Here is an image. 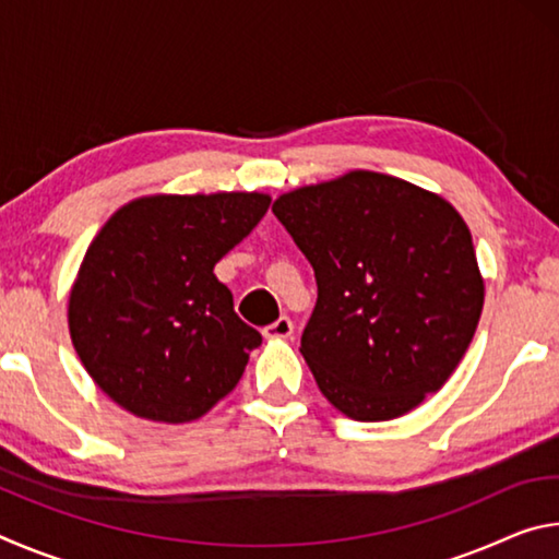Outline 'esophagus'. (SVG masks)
I'll return each mask as SVG.
<instances>
[{
	"mask_svg": "<svg viewBox=\"0 0 559 559\" xmlns=\"http://www.w3.org/2000/svg\"><path fill=\"white\" fill-rule=\"evenodd\" d=\"M263 335L269 340H288L293 335V320L288 316H281L276 323L263 328Z\"/></svg>",
	"mask_w": 559,
	"mask_h": 559,
	"instance_id": "34e87169",
	"label": "esophagus"
}]
</instances>
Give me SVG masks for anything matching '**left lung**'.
I'll return each mask as SVG.
<instances>
[{"mask_svg":"<svg viewBox=\"0 0 559 559\" xmlns=\"http://www.w3.org/2000/svg\"><path fill=\"white\" fill-rule=\"evenodd\" d=\"M316 271L300 353L328 402L386 421L439 392L484 310L471 231L441 197L380 173H349L273 202Z\"/></svg>","mask_w":559,"mask_h":559,"instance_id":"8db88e82","label":"left lung"}]
</instances>
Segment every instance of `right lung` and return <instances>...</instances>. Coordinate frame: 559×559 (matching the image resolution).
Masks as SVG:
<instances>
[{"instance_id": "right-lung-1", "label": "right lung", "mask_w": 559, "mask_h": 559, "mask_svg": "<svg viewBox=\"0 0 559 559\" xmlns=\"http://www.w3.org/2000/svg\"><path fill=\"white\" fill-rule=\"evenodd\" d=\"M269 204L257 192L143 197L93 239L69 328L93 382L122 409L182 424L239 384L261 333L234 313L214 266Z\"/></svg>"}]
</instances>
